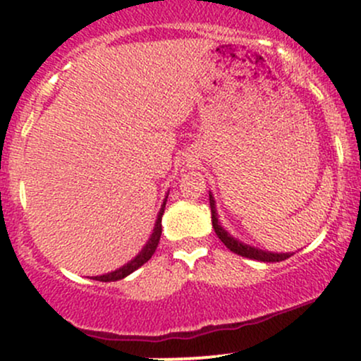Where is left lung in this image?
Segmentation results:
<instances>
[{
	"label": "left lung",
	"mask_w": 361,
	"mask_h": 361,
	"mask_svg": "<svg viewBox=\"0 0 361 361\" xmlns=\"http://www.w3.org/2000/svg\"><path fill=\"white\" fill-rule=\"evenodd\" d=\"M209 200H210V210H212V226L215 234L219 235V239L226 244V247H229L231 251L235 252V255L244 256V258L250 259H258V261H267V263H275V261H283L290 258L293 252H271V251H264L259 250V247L251 246V244H246L243 241H239L238 238L231 235L226 229L222 227L221 221H219V214L217 209H215V200L212 197V193H209Z\"/></svg>",
	"instance_id": "obj_1"
}]
</instances>
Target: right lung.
Masks as SVG:
<instances>
[{"mask_svg": "<svg viewBox=\"0 0 361 361\" xmlns=\"http://www.w3.org/2000/svg\"><path fill=\"white\" fill-rule=\"evenodd\" d=\"M166 198H164L163 205H161L159 212H157V219H156L154 229H152L151 238L147 239L146 246H144L142 250H140L139 255L135 256L134 259H130V261H128V263L123 264V267L117 268V270H115V271L105 273V275H100V276H91V279L98 280V281H117V280H122V279H126V276L130 275V273H134L135 270H137V268L142 267L144 263H147L149 259H151V256L154 255V251H156V247H157V243H159L161 231H163V227H161V219H163L164 207H166Z\"/></svg>", "mask_w": 361, "mask_h": 361, "instance_id": "obj_1", "label": "right lung"}]
</instances>
